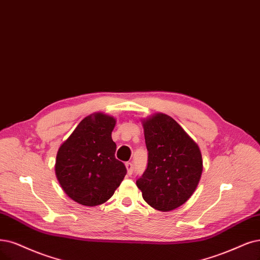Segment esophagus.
<instances>
[{
	"instance_id": "34e87169",
	"label": "esophagus",
	"mask_w": 260,
	"mask_h": 260,
	"mask_svg": "<svg viewBox=\"0 0 260 260\" xmlns=\"http://www.w3.org/2000/svg\"><path fill=\"white\" fill-rule=\"evenodd\" d=\"M125 166H126V169H127V175H128V176H131V175L133 174V169H134L133 164H132V162L127 161L126 164H125Z\"/></svg>"
}]
</instances>
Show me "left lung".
I'll use <instances>...</instances> for the list:
<instances>
[{
    "label": "left lung",
    "instance_id": "1",
    "mask_svg": "<svg viewBox=\"0 0 260 260\" xmlns=\"http://www.w3.org/2000/svg\"><path fill=\"white\" fill-rule=\"evenodd\" d=\"M141 122L149 155L136 184L149 206L168 212L194 194L203 174V156L197 143L169 115L156 112Z\"/></svg>",
    "mask_w": 260,
    "mask_h": 260
}]
</instances>
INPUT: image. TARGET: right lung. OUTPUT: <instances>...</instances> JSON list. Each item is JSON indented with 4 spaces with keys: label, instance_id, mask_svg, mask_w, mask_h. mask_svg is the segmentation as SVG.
Instances as JSON below:
<instances>
[{
    "label": "right lung",
    "instance_id": "1",
    "mask_svg": "<svg viewBox=\"0 0 260 260\" xmlns=\"http://www.w3.org/2000/svg\"><path fill=\"white\" fill-rule=\"evenodd\" d=\"M115 119L104 112L85 117L56 153L55 176L64 193L76 203L94 207L106 203L126 175L115 158L111 138Z\"/></svg>",
    "mask_w": 260,
    "mask_h": 260
}]
</instances>
